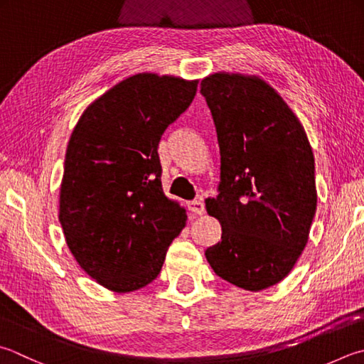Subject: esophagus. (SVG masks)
I'll return each instance as SVG.
<instances>
[{
	"label": "esophagus",
	"mask_w": 364,
	"mask_h": 364,
	"mask_svg": "<svg viewBox=\"0 0 364 364\" xmlns=\"http://www.w3.org/2000/svg\"><path fill=\"white\" fill-rule=\"evenodd\" d=\"M188 209L193 212L195 215H203L204 214V203L203 200H195L188 203Z\"/></svg>",
	"instance_id": "obj_1"
}]
</instances>
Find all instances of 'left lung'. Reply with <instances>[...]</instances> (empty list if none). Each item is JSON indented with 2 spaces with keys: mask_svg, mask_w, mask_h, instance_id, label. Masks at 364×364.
Returning <instances> with one entry per match:
<instances>
[{
  "mask_svg": "<svg viewBox=\"0 0 364 364\" xmlns=\"http://www.w3.org/2000/svg\"><path fill=\"white\" fill-rule=\"evenodd\" d=\"M220 147L218 195L205 200L222 225L205 250L218 277L259 291L289 276L317 209L309 139L282 97L255 75L217 73L201 80Z\"/></svg>",
  "mask_w": 364,
  "mask_h": 364,
  "instance_id": "obj_1",
  "label": "left lung"
}]
</instances>
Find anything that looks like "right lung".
Returning <instances> with one entry per match:
<instances>
[{"label": "right lung", "mask_w": 364, "mask_h": 364, "mask_svg": "<svg viewBox=\"0 0 364 364\" xmlns=\"http://www.w3.org/2000/svg\"><path fill=\"white\" fill-rule=\"evenodd\" d=\"M196 87L173 75H132L85 109L68 142L58 218L75 262L109 290L155 280L187 222L163 193L159 144Z\"/></svg>", "instance_id": "right-lung-1"}]
</instances>
